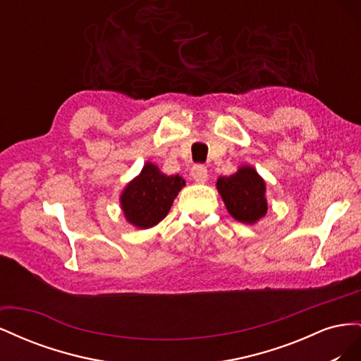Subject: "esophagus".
<instances>
[{
  "mask_svg": "<svg viewBox=\"0 0 361 361\" xmlns=\"http://www.w3.org/2000/svg\"><path fill=\"white\" fill-rule=\"evenodd\" d=\"M191 178L197 183H204L207 180V170L204 166H194L191 169Z\"/></svg>",
  "mask_w": 361,
  "mask_h": 361,
  "instance_id": "1",
  "label": "esophagus"
}]
</instances>
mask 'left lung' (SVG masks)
Listing matches in <instances>:
<instances>
[{"instance_id": "1", "label": "left lung", "mask_w": 361, "mask_h": 361, "mask_svg": "<svg viewBox=\"0 0 361 361\" xmlns=\"http://www.w3.org/2000/svg\"><path fill=\"white\" fill-rule=\"evenodd\" d=\"M216 190L236 221L255 224L267 215V183L255 167L241 166L231 176H220Z\"/></svg>"}]
</instances>
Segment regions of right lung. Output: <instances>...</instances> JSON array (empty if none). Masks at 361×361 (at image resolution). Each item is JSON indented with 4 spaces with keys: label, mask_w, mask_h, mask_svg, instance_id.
Returning <instances> with one entry per match:
<instances>
[{
    "label": "right lung",
    "mask_w": 361,
    "mask_h": 361,
    "mask_svg": "<svg viewBox=\"0 0 361 361\" xmlns=\"http://www.w3.org/2000/svg\"><path fill=\"white\" fill-rule=\"evenodd\" d=\"M185 179L179 174L167 176L158 166L146 162L138 176L126 183L120 194L125 220L138 228H150L167 216Z\"/></svg>",
    "instance_id": "1"
}]
</instances>
